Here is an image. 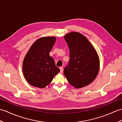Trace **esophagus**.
Listing matches in <instances>:
<instances>
[{
    "label": "esophagus",
    "instance_id": "1",
    "mask_svg": "<svg viewBox=\"0 0 122 122\" xmlns=\"http://www.w3.org/2000/svg\"><path fill=\"white\" fill-rule=\"evenodd\" d=\"M60 73H63V69L62 67H60Z\"/></svg>",
    "mask_w": 122,
    "mask_h": 122
}]
</instances>
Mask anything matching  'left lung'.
<instances>
[{
	"instance_id": "obj_1",
	"label": "left lung",
	"mask_w": 122,
	"mask_h": 122,
	"mask_svg": "<svg viewBox=\"0 0 122 122\" xmlns=\"http://www.w3.org/2000/svg\"><path fill=\"white\" fill-rule=\"evenodd\" d=\"M70 51V60L64 69V74L69 83L76 88L90 84L97 77L100 59L97 51L81 33L71 32L64 36Z\"/></svg>"
}]
</instances>
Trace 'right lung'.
<instances>
[{
	"label": "right lung",
	"mask_w": 122,
	"mask_h": 122,
	"mask_svg": "<svg viewBox=\"0 0 122 122\" xmlns=\"http://www.w3.org/2000/svg\"><path fill=\"white\" fill-rule=\"evenodd\" d=\"M56 41L55 37H42L31 46L22 63V70L29 84L44 88L50 83L60 72L50 52Z\"/></svg>",
	"instance_id": "right-lung-1"
}]
</instances>
